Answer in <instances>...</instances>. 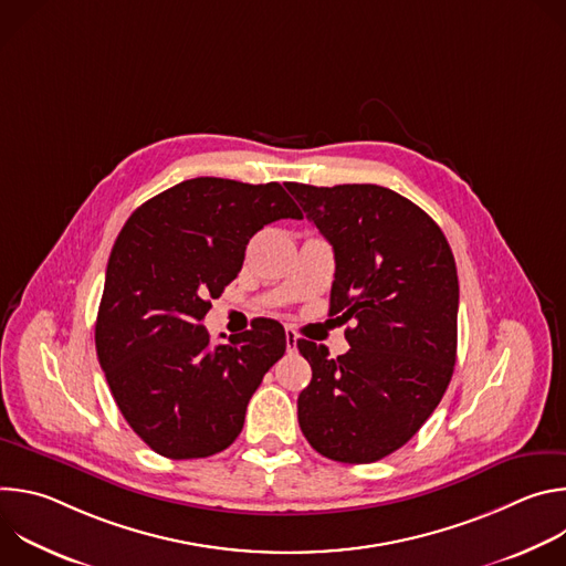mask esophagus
Returning a JSON list of instances; mask_svg holds the SVG:
<instances>
[{
    "instance_id": "34e87169",
    "label": "esophagus",
    "mask_w": 566,
    "mask_h": 566,
    "mask_svg": "<svg viewBox=\"0 0 566 566\" xmlns=\"http://www.w3.org/2000/svg\"><path fill=\"white\" fill-rule=\"evenodd\" d=\"M286 352H295L297 349V334L291 329V327H286Z\"/></svg>"
}]
</instances>
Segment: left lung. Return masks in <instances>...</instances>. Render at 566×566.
I'll return each mask as SVG.
<instances>
[{"label": "left lung", "mask_w": 566, "mask_h": 566, "mask_svg": "<svg viewBox=\"0 0 566 566\" xmlns=\"http://www.w3.org/2000/svg\"><path fill=\"white\" fill-rule=\"evenodd\" d=\"M336 255L329 313L354 322L349 352L297 340L311 382L297 421L313 450L371 463L406 446L443 398L457 360L459 280L441 228L410 199L371 186L289 184Z\"/></svg>", "instance_id": "1"}]
</instances>
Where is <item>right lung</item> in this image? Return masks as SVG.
<instances>
[{
    "instance_id": "right-lung-1",
    "label": "right lung",
    "mask_w": 566,
    "mask_h": 566,
    "mask_svg": "<svg viewBox=\"0 0 566 566\" xmlns=\"http://www.w3.org/2000/svg\"><path fill=\"white\" fill-rule=\"evenodd\" d=\"M302 219L280 184L199 177L132 212L109 255L96 352L129 428L168 459L226 450L244 428L286 334L260 317L210 345L201 319L237 277L247 244L266 223Z\"/></svg>"
}]
</instances>
